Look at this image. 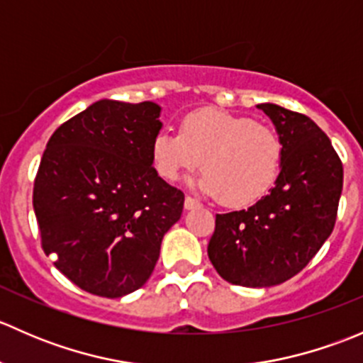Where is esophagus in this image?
<instances>
[{
  "instance_id": "1",
  "label": "esophagus",
  "mask_w": 363,
  "mask_h": 363,
  "mask_svg": "<svg viewBox=\"0 0 363 363\" xmlns=\"http://www.w3.org/2000/svg\"><path fill=\"white\" fill-rule=\"evenodd\" d=\"M196 207H202V203H200L199 200L193 199V196H186V199H184V208L191 211V208H196Z\"/></svg>"
}]
</instances>
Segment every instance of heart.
I'll list each match as a JSON object with an SVG mask.
<instances>
[{
    "mask_svg": "<svg viewBox=\"0 0 363 363\" xmlns=\"http://www.w3.org/2000/svg\"><path fill=\"white\" fill-rule=\"evenodd\" d=\"M152 164L164 181H179L202 163L193 186L233 207L250 205L274 186L283 144L272 128L218 108H200L182 119L181 133L161 131L151 145Z\"/></svg>",
    "mask_w": 363,
    "mask_h": 363,
    "instance_id": "obj_1",
    "label": "heart"
}]
</instances>
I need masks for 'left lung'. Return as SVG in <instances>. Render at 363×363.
Listing matches in <instances>:
<instances>
[{"label":"left lung","mask_w":363,"mask_h":363,"mask_svg":"<svg viewBox=\"0 0 363 363\" xmlns=\"http://www.w3.org/2000/svg\"><path fill=\"white\" fill-rule=\"evenodd\" d=\"M283 144L274 188L246 211L216 214L208 259L219 276L269 288L298 274L330 237L342 193V163L313 119L276 104L256 105Z\"/></svg>","instance_id":"left-lung-1"}]
</instances>
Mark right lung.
Instances as JSON below:
<instances>
[{
	"instance_id": "add662e5",
	"label": "right lung",
	"mask_w": 363,
	"mask_h": 363,
	"mask_svg": "<svg viewBox=\"0 0 363 363\" xmlns=\"http://www.w3.org/2000/svg\"><path fill=\"white\" fill-rule=\"evenodd\" d=\"M152 101L100 100L47 142L33 189L45 255L82 290L119 298L147 283L184 195L160 177Z\"/></svg>"
}]
</instances>
